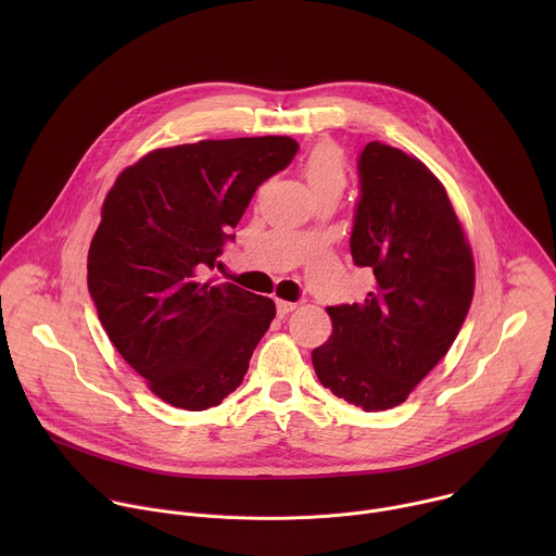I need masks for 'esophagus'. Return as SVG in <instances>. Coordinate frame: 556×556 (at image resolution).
<instances>
[{"label": "esophagus", "mask_w": 556, "mask_h": 556, "mask_svg": "<svg viewBox=\"0 0 556 556\" xmlns=\"http://www.w3.org/2000/svg\"><path fill=\"white\" fill-rule=\"evenodd\" d=\"M294 307H296V303H292V301H283V299H277V314H279V316L290 314Z\"/></svg>", "instance_id": "1"}]
</instances>
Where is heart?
Instances as JSON below:
<instances>
[{
    "mask_svg": "<svg viewBox=\"0 0 556 556\" xmlns=\"http://www.w3.org/2000/svg\"><path fill=\"white\" fill-rule=\"evenodd\" d=\"M301 172L314 193H341L345 187V157L334 142H316L303 157Z\"/></svg>",
    "mask_w": 556,
    "mask_h": 556,
    "instance_id": "b5f03b06",
    "label": "heart"
}]
</instances>
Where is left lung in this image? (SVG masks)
<instances>
[{"label": "left lung", "instance_id": "obj_1", "mask_svg": "<svg viewBox=\"0 0 556 556\" xmlns=\"http://www.w3.org/2000/svg\"><path fill=\"white\" fill-rule=\"evenodd\" d=\"M358 178L350 251L376 283L363 303L328 307L332 337L312 365L339 399L384 412L446 356L472 301L475 264L446 189L418 157L367 142Z\"/></svg>", "mask_w": 556, "mask_h": 556}]
</instances>
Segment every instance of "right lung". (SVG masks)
<instances>
[{
    "instance_id": "add662e5",
    "label": "right lung",
    "mask_w": 556,
    "mask_h": 556,
    "mask_svg": "<svg viewBox=\"0 0 556 556\" xmlns=\"http://www.w3.org/2000/svg\"><path fill=\"white\" fill-rule=\"evenodd\" d=\"M288 136L153 149L110 189L88 288L118 354L165 403L204 412L242 384L275 303L204 281L253 193L296 153Z\"/></svg>"
}]
</instances>
